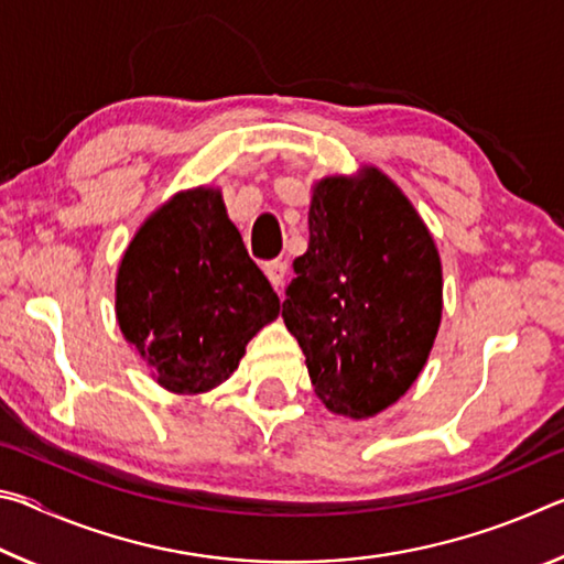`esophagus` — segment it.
<instances>
[{
    "label": "esophagus",
    "instance_id": "1",
    "mask_svg": "<svg viewBox=\"0 0 564 564\" xmlns=\"http://www.w3.org/2000/svg\"><path fill=\"white\" fill-rule=\"evenodd\" d=\"M285 273H289V265H285V261H271V263H265V275H269V281L273 283L275 291L283 289Z\"/></svg>",
    "mask_w": 564,
    "mask_h": 564
}]
</instances>
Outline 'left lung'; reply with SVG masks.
<instances>
[{"instance_id":"obj_1","label":"left lung","mask_w":564,"mask_h":564,"mask_svg":"<svg viewBox=\"0 0 564 564\" xmlns=\"http://www.w3.org/2000/svg\"><path fill=\"white\" fill-rule=\"evenodd\" d=\"M308 251L293 261L283 321L328 410L370 417L413 386L443 311L433 236L378 169L323 178Z\"/></svg>"}]
</instances>
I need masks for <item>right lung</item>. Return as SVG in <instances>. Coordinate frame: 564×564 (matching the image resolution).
Wrapping results in <instances>:
<instances>
[{
    "label": "right lung",
    "mask_w": 564,
    "mask_h": 564,
    "mask_svg": "<svg viewBox=\"0 0 564 564\" xmlns=\"http://www.w3.org/2000/svg\"><path fill=\"white\" fill-rule=\"evenodd\" d=\"M279 311V295L214 188L186 191L161 206L119 265L121 333L174 393H206L224 383L246 343Z\"/></svg>",
    "instance_id": "right-lung-1"
}]
</instances>
